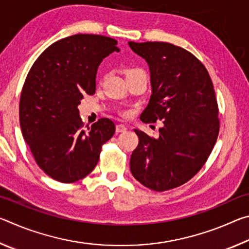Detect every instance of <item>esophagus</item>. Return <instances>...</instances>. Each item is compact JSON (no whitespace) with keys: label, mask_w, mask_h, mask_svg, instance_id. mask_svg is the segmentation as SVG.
<instances>
[{"label":"esophagus","mask_w":249,"mask_h":249,"mask_svg":"<svg viewBox=\"0 0 249 249\" xmlns=\"http://www.w3.org/2000/svg\"><path fill=\"white\" fill-rule=\"evenodd\" d=\"M126 126L123 125V124H117L116 125V133H123V132H126Z\"/></svg>","instance_id":"34e87169"}]
</instances>
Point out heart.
I'll use <instances>...</instances> for the list:
<instances>
[{
    "label": "heart",
    "instance_id": "obj_1",
    "mask_svg": "<svg viewBox=\"0 0 249 249\" xmlns=\"http://www.w3.org/2000/svg\"><path fill=\"white\" fill-rule=\"evenodd\" d=\"M136 72H144L142 69H138V68H128L125 70V73H126V77L129 74H133V73H136Z\"/></svg>",
    "mask_w": 249,
    "mask_h": 249
}]
</instances>
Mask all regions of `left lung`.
Instances as JSON below:
<instances>
[{"instance_id":"left-lung-1","label":"left lung","mask_w":249,"mask_h":249,"mask_svg":"<svg viewBox=\"0 0 249 249\" xmlns=\"http://www.w3.org/2000/svg\"><path fill=\"white\" fill-rule=\"evenodd\" d=\"M128 45L150 70L151 95L141 120L163 123L158 138L135 129L140 142L130 156V171L151 190H170L195 177L215 145V91L208 70L188 50L162 41Z\"/></svg>"}]
</instances>
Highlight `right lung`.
<instances>
[{
	"instance_id": "add662e5",
	"label": "right lung",
	"mask_w": 249,
	"mask_h": 249,
	"mask_svg": "<svg viewBox=\"0 0 249 249\" xmlns=\"http://www.w3.org/2000/svg\"><path fill=\"white\" fill-rule=\"evenodd\" d=\"M117 41L78 34L56 41L34 62L19 101V124L35 161L62 183L83 179L99 161L102 145L115 133L111 120L83 128L78 105L95 92L96 71Z\"/></svg>"
}]
</instances>
